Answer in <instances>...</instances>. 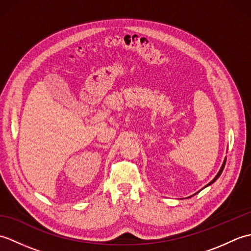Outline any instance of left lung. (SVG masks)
<instances>
[{
    "label": "left lung",
    "mask_w": 251,
    "mask_h": 251,
    "mask_svg": "<svg viewBox=\"0 0 251 251\" xmlns=\"http://www.w3.org/2000/svg\"><path fill=\"white\" fill-rule=\"evenodd\" d=\"M226 157L225 158V161H223V164H222V166H221V168H220V170H219V173H218L217 174V176H216V177L214 178V179H212L211 181H210V182L209 183H208L207 185H205L204 186V188H202V189H205V188H207V186H209V185H211L212 183H214L215 182V181L218 179V178H219L220 177V175L222 174V172H223V168H225V166H226ZM200 192V191H199ZM199 192H197V193H199Z\"/></svg>",
    "instance_id": "obj_1"
}]
</instances>
